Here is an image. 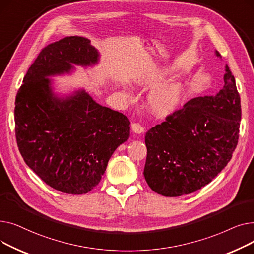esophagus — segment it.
<instances>
[{"label":"esophagus","mask_w":254,"mask_h":254,"mask_svg":"<svg viewBox=\"0 0 254 254\" xmlns=\"http://www.w3.org/2000/svg\"><path fill=\"white\" fill-rule=\"evenodd\" d=\"M131 130L136 132V134H142V132H144V127L140 124L134 123L131 124Z\"/></svg>","instance_id":"34e87169"}]
</instances>
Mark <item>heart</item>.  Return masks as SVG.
I'll return each instance as SVG.
<instances>
[{
	"label": "heart",
	"instance_id": "1",
	"mask_svg": "<svg viewBox=\"0 0 254 254\" xmlns=\"http://www.w3.org/2000/svg\"><path fill=\"white\" fill-rule=\"evenodd\" d=\"M169 74L168 70H158L145 75L137 80L140 86H154ZM185 92L184 84L180 81H172L156 86L148 96V105L153 113L158 116H167L174 112L181 104Z\"/></svg>",
	"mask_w": 254,
	"mask_h": 254
}]
</instances>
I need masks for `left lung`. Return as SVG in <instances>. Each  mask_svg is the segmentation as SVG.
Returning a JSON list of instances; mask_svg holds the SVG:
<instances>
[{
    "instance_id": "8db88e82",
    "label": "left lung",
    "mask_w": 254,
    "mask_h": 254,
    "mask_svg": "<svg viewBox=\"0 0 254 254\" xmlns=\"http://www.w3.org/2000/svg\"><path fill=\"white\" fill-rule=\"evenodd\" d=\"M223 80L215 96L191 99L146 132L144 177L158 194L180 196L201 190L231 161L239 140L241 100L228 64Z\"/></svg>"
}]
</instances>
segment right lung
<instances>
[{
  "mask_svg": "<svg viewBox=\"0 0 254 254\" xmlns=\"http://www.w3.org/2000/svg\"><path fill=\"white\" fill-rule=\"evenodd\" d=\"M97 49L71 36L40 51L15 99V136L23 161L47 185L82 194L97 186L115 149L129 137V120L103 107L84 89L65 98L52 91L48 77L92 65Z\"/></svg>",
  "mask_w": 254,
  "mask_h": 254,
  "instance_id": "add662e5",
  "label": "right lung"
}]
</instances>
